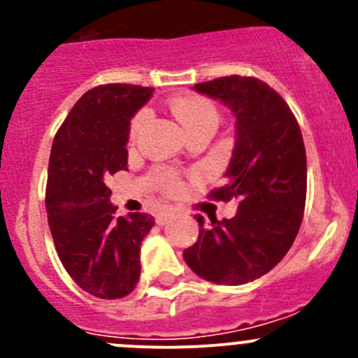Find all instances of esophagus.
<instances>
[{
	"instance_id": "34e87169",
	"label": "esophagus",
	"mask_w": 358,
	"mask_h": 358,
	"mask_svg": "<svg viewBox=\"0 0 358 358\" xmlns=\"http://www.w3.org/2000/svg\"><path fill=\"white\" fill-rule=\"evenodd\" d=\"M171 216H173L171 209H162V211H159L157 215H156L157 225H166V223H168L169 220H171Z\"/></svg>"
}]
</instances>
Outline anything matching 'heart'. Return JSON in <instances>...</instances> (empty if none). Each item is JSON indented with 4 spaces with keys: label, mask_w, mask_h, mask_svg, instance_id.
Segmentation results:
<instances>
[{
    "label": "heart",
    "mask_w": 358,
    "mask_h": 358,
    "mask_svg": "<svg viewBox=\"0 0 358 358\" xmlns=\"http://www.w3.org/2000/svg\"><path fill=\"white\" fill-rule=\"evenodd\" d=\"M169 110H171L175 121L178 122L180 128L185 133L197 128V126L209 124V122H211V124H216L215 107H213V103H209L208 100L199 99V96H178V99H173L171 102H169ZM145 119V112H140V114L133 119L131 128H129V136H131V140L138 135ZM161 182L166 190L178 189V182H176L175 176L166 175L164 173V175H161Z\"/></svg>",
    "instance_id": "obj_1"
}]
</instances>
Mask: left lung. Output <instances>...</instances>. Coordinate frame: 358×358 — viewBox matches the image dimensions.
<instances>
[{
    "mask_svg": "<svg viewBox=\"0 0 358 358\" xmlns=\"http://www.w3.org/2000/svg\"><path fill=\"white\" fill-rule=\"evenodd\" d=\"M229 107L236 143L223 183L211 197L236 199L234 218L215 220L183 251L204 280L241 286L268 273L298 236L306 199V154L301 129L282 96L256 78L227 76L194 86Z\"/></svg>",
    "mask_w": 358,
    "mask_h": 358,
    "instance_id": "1",
    "label": "left lung"
}]
</instances>
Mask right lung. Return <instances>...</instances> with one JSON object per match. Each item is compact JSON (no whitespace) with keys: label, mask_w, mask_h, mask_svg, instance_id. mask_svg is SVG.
<instances>
[{"label":"right lung","mask_w":358,"mask_h":358,"mask_svg":"<svg viewBox=\"0 0 358 358\" xmlns=\"http://www.w3.org/2000/svg\"><path fill=\"white\" fill-rule=\"evenodd\" d=\"M154 88L106 85L86 92L57 131L46 183V213L64 268L102 299L128 296L140 279V246L154 218H115L109 175L128 169L129 124Z\"/></svg>","instance_id":"1"}]
</instances>
